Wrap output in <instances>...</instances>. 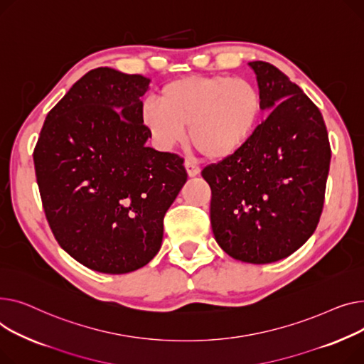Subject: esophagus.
<instances>
[{
    "label": "esophagus",
    "instance_id": "1",
    "mask_svg": "<svg viewBox=\"0 0 364 364\" xmlns=\"http://www.w3.org/2000/svg\"><path fill=\"white\" fill-rule=\"evenodd\" d=\"M185 168H186V173H188V176L189 178H194V176H197L198 173H200V167L194 163V161H191V160H185Z\"/></svg>",
    "mask_w": 364,
    "mask_h": 364
}]
</instances>
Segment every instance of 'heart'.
Returning <instances> with one entry per match:
<instances>
[{
	"mask_svg": "<svg viewBox=\"0 0 364 364\" xmlns=\"http://www.w3.org/2000/svg\"><path fill=\"white\" fill-rule=\"evenodd\" d=\"M262 100L245 79L225 75L183 77L166 85L159 102L146 101L141 120L161 148H172L185 138L211 160H223L251 138L259 122Z\"/></svg>",
	"mask_w": 364,
	"mask_h": 364,
	"instance_id": "obj_1",
	"label": "heart"
}]
</instances>
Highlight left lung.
<instances>
[{"label": "left lung", "instance_id": "obj_1", "mask_svg": "<svg viewBox=\"0 0 364 364\" xmlns=\"http://www.w3.org/2000/svg\"><path fill=\"white\" fill-rule=\"evenodd\" d=\"M262 109L272 110L237 154L203 168L211 229L230 257L282 260L316 230L323 210L331 145L322 113L273 64L251 61Z\"/></svg>", "mask_w": 364, "mask_h": 364}]
</instances>
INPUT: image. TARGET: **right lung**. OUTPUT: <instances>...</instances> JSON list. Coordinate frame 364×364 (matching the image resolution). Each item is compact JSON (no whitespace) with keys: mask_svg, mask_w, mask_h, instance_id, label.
Listing matches in <instances>:
<instances>
[{"mask_svg":"<svg viewBox=\"0 0 364 364\" xmlns=\"http://www.w3.org/2000/svg\"><path fill=\"white\" fill-rule=\"evenodd\" d=\"M149 79L98 68L47 114L33 149L36 182L60 247L101 273L154 259L163 219L186 182L183 159L145 146Z\"/></svg>","mask_w":364,"mask_h":364,"instance_id":"1","label":"right lung"}]
</instances>
